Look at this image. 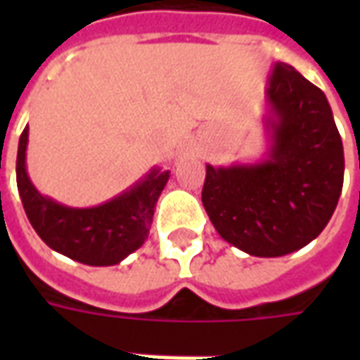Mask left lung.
I'll return each mask as SVG.
<instances>
[{
    "mask_svg": "<svg viewBox=\"0 0 360 360\" xmlns=\"http://www.w3.org/2000/svg\"><path fill=\"white\" fill-rule=\"evenodd\" d=\"M266 150L257 162L206 164L204 210L219 237L250 257L307 247L343 188V144L328 98L278 61L266 82Z\"/></svg>",
    "mask_w": 360,
    "mask_h": 360,
    "instance_id": "8db88e82",
    "label": "left lung"
}]
</instances>
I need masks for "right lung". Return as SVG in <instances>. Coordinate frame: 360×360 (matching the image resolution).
I'll return each mask as SVG.
<instances>
[{"label":"right lung","instance_id":"1","mask_svg":"<svg viewBox=\"0 0 360 360\" xmlns=\"http://www.w3.org/2000/svg\"><path fill=\"white\" fill-rule=\"evenodd\" d=\"M28 125L19 139L17 187L28 221L50 249L89 266H113L148 239L156 202L169 172L154 165L123 193L90 208H73L42 195L27 172Z\"/></svg>","mask_w":360,"mask_h":360}]
</instances>
